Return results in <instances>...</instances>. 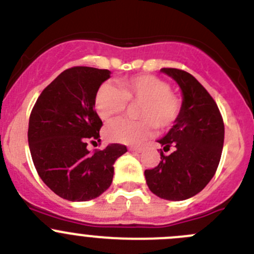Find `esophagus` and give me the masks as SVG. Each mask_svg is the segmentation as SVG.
Segmentation results:
<instances>
[{"instance_id": "esophagus-1", "label": "esophagus", "mask_w": 254, "mask_h": 254, "mask_svg": "<svg viewBox=\"0 0 254 254\" xmlns=\"http://www.w3.org/2000/svg\"><path fill=\"white\" fill-rule=\"evenodd\" d=\"M129 149H131V151H133V152H142V151H143V147L132 146V147H129Z\"/></svg>"}]
</instances>
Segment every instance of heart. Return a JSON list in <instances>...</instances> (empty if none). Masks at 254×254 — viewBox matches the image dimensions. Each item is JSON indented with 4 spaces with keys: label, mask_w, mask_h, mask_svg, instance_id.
<instances>
[{
    "label": "heart",
    "mask_w": 254,
    "mask_h": 254,
    "mask_svg": "<svg viewBox=\"0 0 254 254\" xmlns=\"http://www.w3.org/2000/svg\"><path fill=\"white\" fill-rule=\"evenodd\" d=\"M128 103L137 106L134 115L139 120L118 118L106 127L108 139L121 143H139L153 133L154 128L167 129L180 118L183 101L171 91L166 79L153 74L122 78L118 87L102 83L95 96V108L107 121L125 112Z\"/></svg>",
    "instance_id": "heart-1"
}]
</instances>
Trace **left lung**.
Segmentation results:
<instances>
[{
  "mask_svg": "<svg viewBox=\"0 0 254 254\" xmlns=\"http://www.w3.org/2000/svg\"><path fill=\"white\" fill-rule=\"evenodd\" d=\"M172 77L183 93L180 118L159 143L175 151L152 170L144 171L152 193L168 201H183L201 192L216 173L224 142V123L216 101L188 72L162 68Z\"/></svg>",
  "mask_w": 254,
  "mask_h": 254,
  "instance_id": "8db88e82",
  "label": "left lung"
}]
</instances>
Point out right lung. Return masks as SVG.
<instances>
[{
  "label": "right lung",
  "instance_id": "right-lung-1",
  "mask_svg": "<svg viewBox=\"0 0 254 254\" xmlns=\"http://www.w3.org/2000/svg\"><path fill=\"white\" fill-rule=\"evenodd\" d=\"M108 69L76 66L53 79L36 101L28 122V144L41 180L68 201H89L111 186L116 159L127 152L121 143L87 149L101 141L102 121L95 96Z\"/></svg>",
  "mask_w": 254,
  "mask_h": 254
}]
</instances>
